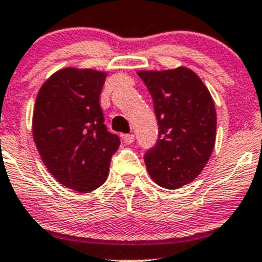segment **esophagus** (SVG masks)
<instances>
[{
  "label": "esophagus",
  "instance_id": "34e87169",
  "mask_svg": "<svg viewBox=\"0 0 262 262\" xmlns=\"http://www.w3.org/2000/svg\"><path fill=\"white\" fill-rule=\"evenodd\" d=\"M123 141L125 145H130V143H133V141H134V136L133 134H124Z\"/></svg>",
  "mask_w": 262,
  "mask_h": 262
}]
</instances>
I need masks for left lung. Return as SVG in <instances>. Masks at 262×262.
Instances as JSON below:
<instances>
[{"mask_svg": "<svg viewBox=\"0 0 262 262\" xmlns=\"http://www.w3.org/2000/svg\"><path fill=\"white\" fill-rule=\"evenodd\" d=\"M154 101L159 125L155 147L145 155L151 178L180 189L199 176L212 155L217 116L208 88L187 67L138 71Z\"/></svg>", "mask_w": 262, "mask_h": 262, "instance_id": "left-lung-1", "label": "left lung"}]
</instances>
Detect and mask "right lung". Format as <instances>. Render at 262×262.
Returning a JSON list of instances; mask_svg holds the SVG:
<instances>
[{"label": "right lung", "mask_w": 262, "mask_h": 262, "mask_svg": "<svg viewBox=\"0 0 262 262\" xmlns=\"http://www.w3.org/2000/svg\"><path fill=\"white\" fill-rule=\"evenodd\" d=\"M107 72L67 67L36 97L32 133L43 164L63 186L89 192L103 185L120 138L107 130L99 95Z\"/></svg>", "instance_id": "1"}]
</instances>
